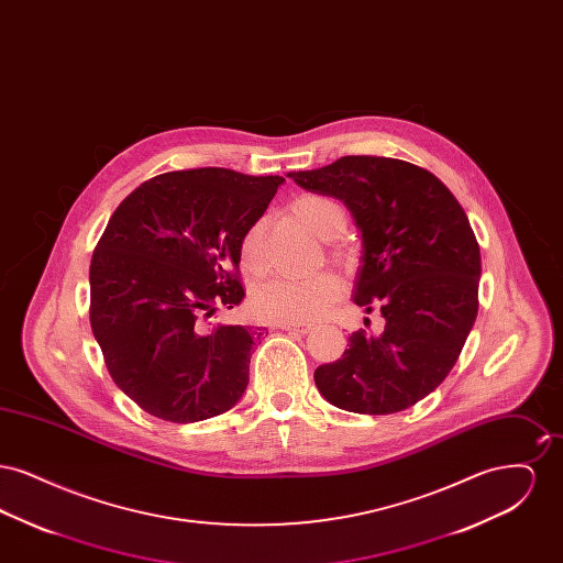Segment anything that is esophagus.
I'll use <instances>...</instances> for the list:
<instances>
[{
    "instance_id": "esophagus-1",
    "label": "esophagus",
    "mask_w": 563,
    "mask_h": 563,
    "mask_svg": "<svg viewBox=\"0 0 563 563\" xmlns=\"http://www.w3.org/2000/svg\"><path fill=\"white\" fill-rule=\"evenodd\" d=\"M283 331H294L299 335H306L312 331V324H306V322H291V324H278Z\"/></svg>"
}]
</instances>
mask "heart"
Instances as JSON below:
<instances>
[{
    "mask_svg": "<svg viewBox=\"0 0 563 563\" xmlns=\"http://www.w3.org/2000/svg\"><path fill=\"white\" fill-rule=\"evenodd\" d=\"M295 219L310 230L321 241H333L344 234L349 225V211L346 207L331 196L324 194H306L299 196L291 205ZM264 234L266 221H253L239 242V260L246 274H262L266 268V253H264ZM329 255L333 262L350 266L352 255L344 246H331ZM340 283L333 274H317L310 278H269L266 283L257 285L251 294L249 306L251 312L260 321L291 324V322H308L321 319L327 314L335 301L340 299Z\"/></svg>",
    "mask_w": 563,
    "mask_h": 563,
    "instance_id": "heart-1",
    "label": "heart"
}]
</instances>
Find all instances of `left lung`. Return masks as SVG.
<instances>
[{"mask_svg": "<svg viewBox=\"0 0 563 563\" xmlns=\"http://www.w3.org/2000/svg\"><path fill=\"white\" fill-rule=\"evenodd\" d=\"M289 177L344 200L363 234L354 301L386 321L379 335L354 331L342 358L314 372L317 388L369 416L422 401L452 372L479 310L482 253L464 209L427 168L397 158L344 156Z\"/></svg>", "mask_w": 563, "mask_h": 563, "instance_id": "8db88e82", "label": "left lung"}]
</instances>
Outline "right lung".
<instances>
[{
  "label": "right lung",
  "mask_w": 563,
  "mask_h": 563,
  "mask_svg": "<svg viewBox=\"0 0 563 563\" xmlns=\"http://www.w3.org/2000/svg\"><path fill=\"white\" fill-rule=\"evenodd\" d=\"M285 179L205 166L152 177L113 211L90 262V327L115 386L188 424L234 407L266 331L202 322L244 297L239 242Z\"/></svg>",
  "instance_id": "add662e5"
}]
</instances>
